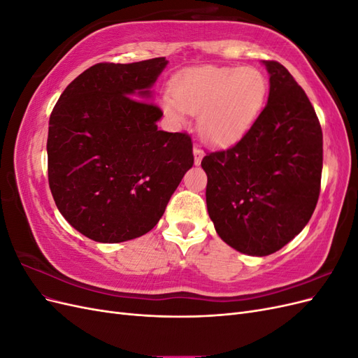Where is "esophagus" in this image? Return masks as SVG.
I'll return each mask as SVG.
<instances>
[{
    "instance_id": "1",
    "label": "esophagus",
    "mask_w": 358,
    "mask_h": 358,
    "mask_svg": "<svg viewBox=\"0 0 358 358\" xmlns=\"http://www.w3.org/2000/svg\"><path fill=\"white\" fill-rule=\"evenodd\" d=\"M203 157H204V152L203 150L196 145L194 146V162H196V166H199L200 162H201V159H203Z\"/></svg>"
}]
</instances>
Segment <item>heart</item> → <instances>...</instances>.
I'll return each instance as SVG.
<instances>
[{
  "instance_id": "heart-1",
  "label": "heart",
  "mask_w": 358,
  "mask_h": 358,
  "mask_svg": "<svg viewBox=\"0 0 358 358\" xmlns=\"http://www.w3.org/2000/svg\"><path fill=\"white\" fill-rule=\"evenodd\" d=\"M267 95L264 74L252 67L203 66L183 70L162 99L164 112L178 122L199 113V129L213 146L241 140L262 113Z\"/></svg>"
}]
</instances>
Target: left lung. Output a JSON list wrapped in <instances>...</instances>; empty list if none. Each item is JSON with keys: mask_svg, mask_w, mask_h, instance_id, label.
<instances>
[{"mask_svg": "<svg viewBox=\"0 0 358 358\" xmlns=\"http://www.w3.org/2000/svg\"><path fill=\"white\" fill-rule=\"evenodd\" d=\"M267 104L234 146L201 161L215 230L236 251L270 255L305 229L321 188L322 131L301 86L276 61Z\"/></svg>", "mask_w": 358, "mask_h": 358, "instance_id": "1", "label": "left lung"}]
</instances>
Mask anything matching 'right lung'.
I'll return each mask as SVG.
<instances>
[{"instance_id":"obj_1","label":"right lung","mask_w":358,"mask_h":358,"mask_svg":"<svg viewBox=\"0 0 358 358\" xmlns=\"http://www.w3.org/2000/svg\"><path fill=\"white\" fill-rule=\"evenodd\" d=\"M167 62L95 64L53 107L52 196L69 224L95 242L119 243L152 230L194 164L191 137L158 129L162 112L149 101Z\"/></svg>"}]
</instances>
